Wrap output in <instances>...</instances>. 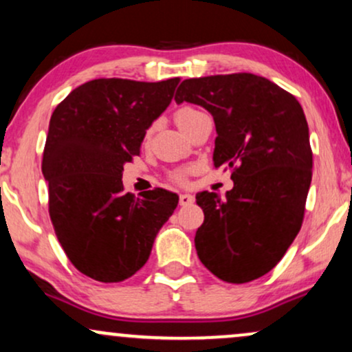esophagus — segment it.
I'll return each instance as SVG.
<instances>
[{
  "label": "esophagus",
  "instance_id": "esophagus-1",
  "mask_svg": "<svg viewBox=\"0 0 352 352\" xmlns=\"http://www.w3.org/2000/svg\"><path fill=\"white\" fill-rule=\"evenodd\" d=\"M179 201H180V205H192L193 201H195V197L190 195V193H180Z\"/></svg>",
  "mask_w": 352,
  "mask_h": 352
}]
</instances>
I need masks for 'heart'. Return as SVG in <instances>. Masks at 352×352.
I'll return each mask as SVG.
<instances>
[{
  "mask_svg": "<svg viewBox=\"0 0 352 352\" xmlns=\"http://www.w3.org/2000/svg\"><path fill=\"white\" fill-rule=\"evenodd\" d=\"M199 114H200L199 109L185 106V107H182V109H179V111L175 112L173 119H175V124L179 125L182 131H185V129H187V125L192 122V120L195 119V117L199 116ZM170 179H172L173 184L185 185L188 182V170H175V172H172Z\"/></svg>",
  "mask_w": 352,
  "mask_h": 352,
  "instance_id": "obj_1",
  "label": "heart"
}]
</instances>
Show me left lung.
<instances>
[{"instance_id": "obj_1", "label": "left lung", "mask_w": 352, "mask_h": 352, "mask_svg": "<svg viewBox=\"0 0 352 352\" xmlns=\"http://www.w3.org/2000/svg\"><path fill=\"white\" fill-rule=\"evenodd\" d=\"M199 104L217 127L213 165L233 188L197 193L205 220L195 233L200 261L227 283H248L280 263L300 232L313 177L301 104L250 72L185 79L175 102Z\"/></svg>"}]
</instances>
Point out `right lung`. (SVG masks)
Listing matches in <instances>:
<instances>
[{
	"mask_svg": "<svg viewBox=\"0 0 352 352\" xmlns=\"http://www.w3.org/2000/svg\"><path fill=\"white\" fill-rule=\"evenodd\" d=\"M179 82L94 79L52 112L41 165L50 217L71 263L92 280L119 283L139 272L179 204L165 188L135 199L122 184L124 164L139 155Z\"/></svg>",
	"mask_w": 352,
	"mask_h": 352,
	"instance_id": "1",
	"label": "right lung"
}]
</instances>
